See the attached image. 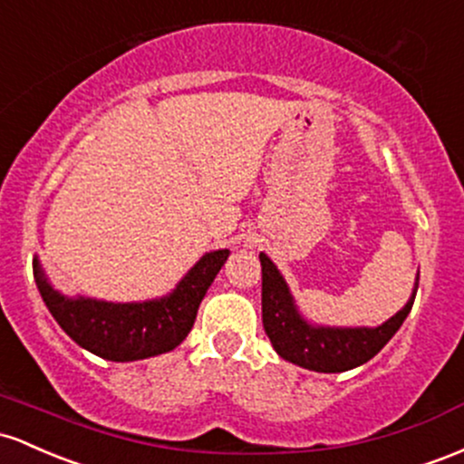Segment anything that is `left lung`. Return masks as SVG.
I'll list each match as a JSON object with an SVG mask.
<instances>
[{
  "mask_svg": "<svg viewBox=\"0 0 464 464\" xmlns=\"http://www.w3.org/2000/svg\"><path fill=\"white\" fill-rule=\"evenodd\" d=\"M263 265V326L280 357L315 372H344L372 359L392 340L414 304V295L397 315L377 329H324L311 326L295 311L276 265L260 254ZM419 287V278H416Z\"/></svg>",
  "mask_w": 464,
  "mask_h": 464,
  "instance_id": "obj_1",
  "label": "left lung"
}]
</instances>
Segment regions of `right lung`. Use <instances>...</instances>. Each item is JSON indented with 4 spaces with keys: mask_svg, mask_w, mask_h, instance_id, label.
<instances>
[{
    "mask_svg": "<svg viewBox=\"0 0 464 464\" xmlns=\"http://www.w3.org/2000/svg\"><path fill=\"white\" fill-rule=\"evenodd\" d=\"M230 249L206 254L169 298L113 304L90 298L70 300L50 287L34 260V280L41 298L59 326L78 346L109 362L162 355L184 342L197 311Z\"/></svg>",
    "mask_w": 464,
    "mask_h": 464,
    "instance_id": "obj_1",
    "label": "right lung"
}]
</instances>
